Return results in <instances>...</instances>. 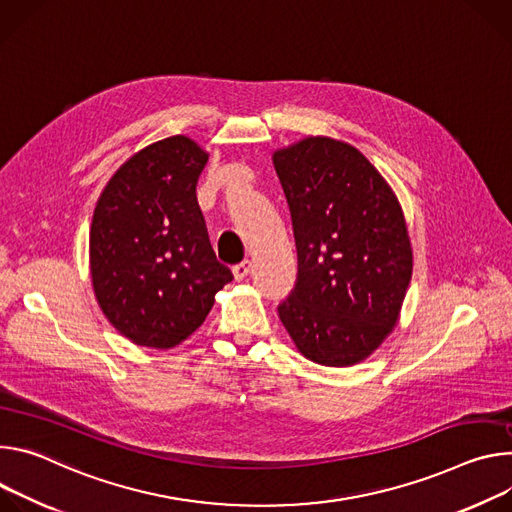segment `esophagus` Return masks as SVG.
<instances>
[{
	"instance_id": "34e87169",
	"label": "esophagus",
	"mask_w": 512,
	"mask_h": 512,
	"mask_svg": "<svg viewBox=\"0 0 512 512\" xmlns=\"http://www.w3.org/2000/svg\"><path fill=\"white\" fill-rule=\"evenodd\" d=\"M250 268H252V262H250V260H244V262L236 264V266H234V278H236V280H244V278L248 276Z\"/></svg>"
}]
</instances>
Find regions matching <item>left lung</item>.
Instances as JSON below:
<instances>
[{
	"label": "left lung",
	"mask_w": 512,
	"mask_h": 512,
	"mask_svg": "<svg viewBox=\"0 0 512 512\" xmlns=\"http://www.w3.org/2000/svg\"><path fill=\"white\" fill-rule=\"evenodd\" d=\"M285 191L299 272L278 317L323 366L368 358L399 319L413 250L399 199L346 142L305 138L272 156Z\"/></svg>",
	"instance_id": "left-lung-1"
}]
</instances>
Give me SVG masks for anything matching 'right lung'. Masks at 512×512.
Returning <instances> with one entry per match:
<instances>
[{
  "mask_svg": "<svg viewBox=\"0 0 512 512\" xmlns=\"http://www.w3.org/2000/svg\"><path fill=\"white\" fill-rule=\"evenodd\" d=\"M207 158L187 136L164 138L124 162L97 201L93 291L109 323L138 346L181 344L234 278L215 258L197 203Z\"/></svg>",
  "mask_w": 512,
  "mask_h": 512,
  "instance_id": "1",
  "label": "right lung"
}]
</instances>
